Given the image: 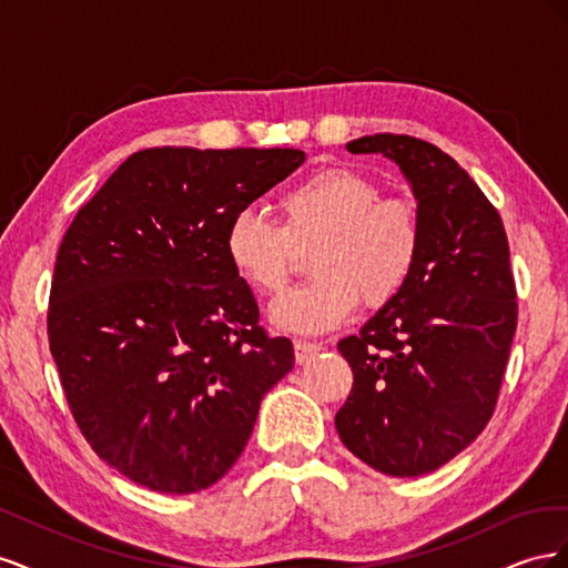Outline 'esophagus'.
Returning <instances> with one entry per match:
<instances>
[{
	"label": "esophagus",
	"instance_id": "1",
	"mask_svg": "<svg viewBox=\"0 0 568 568\" xmlns=\"http://www.w3.org/2000/svg\"><path fill=\"white\" fill-rule=\"evenodd\" d=\"M294 351H296V363L303 365V363H307V359L315 357V355L322 351V343L296 338V341H294Z\"/></svg>",
	"mask_w": 568,
	"mask_h": 568
}]
</instances>
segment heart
Listing matches in <instances>:
<instances>
[{
	"mask_svg": "<svg viewBox=\"0 0 568 568\" xmlns=\"http://www.w3.org/2000/svg\"><path fill=\"white\" fill-rule=\"evenodd\" d=\"M284 225L246 205L225 230V253L236 277L257 294H277L298 251H311L317 277L270 307L286 332L320 334L346 322L363 296L379 305L409 280L422 251V220L407 199H382V189L348 168H322L280 199Z\"/></svg>",
	"mask_w": 568,
	"mask_h": 568,
	"instance_id": "heart-1",
	"label": "heart"
}]
</instances>
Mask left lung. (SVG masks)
<instances>
[{"instance_id": "8db88e82", "label": "left lung", "mask_w": 568, "mask_h": 568, "mask_svg": "<svg viewBox=\"0 0 568 568\" xmlns=\"http://www.w3.org/2000/svg\"><path fill=\"white\" fill-rule=\"evenodd\" d=\"M346 149L400 168L422 251L398 294L338 341L355 382L336 432L372 469L412 478L459 455L493 417L517 332L509 244L493 203L438 146L386 132Z\"/></svg>"}]
</instances>
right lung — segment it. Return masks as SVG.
Instances as JSON below:
<instances>
[{"mask_svg":"<svg viewBox=\"0 0 568 568\" xmlns=\"http://www.w3.org/2000/svg\"><path fill=\"white\" fill-rule=\"evenodd\" d=\"M298 149L136 151L84 203L54 265L47 332L92 450L144 488L213 486L244 453L294 346L257 324L225 230Z\"/></svg>","mask_w":568,"mask_h":568,"instance_id":"1","label":"right lung"}]
</instances>
